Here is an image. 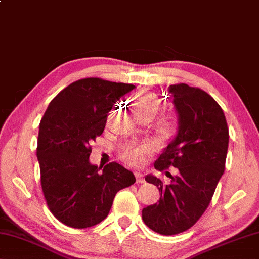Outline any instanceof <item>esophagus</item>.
I'll return each mask as SVG.
<instances>
[{
  "mask_svg": "<svg viewBox=\"0 0 259 259\" xmlns=\"http://www.w3.org/2000/svg\"><path fill=\"white\" fill-rule=\"evenodd\" d=\"M136 179L138 183H145V180L143 179V175L141 173H136Z\"/></svg>",
  "mask_w": 259,
  "mask_h": 259,
  "instance_id": "esophagus-1",
  "label": "esophagus"
}]
</instances>
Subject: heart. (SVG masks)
<instances>
[{
    "mask_svg": "<svg viewBox=\"0 0 259 259\" xmlns=\"http://www.w3.org/2000/svg\"><path fill=\"white\" fill-rule=\"evenodd\" d=\"M161 101L155 93L145 92L138 94L133 99V108L138 118H151L159 112ZM178 126V122L173 115H161L155 122V131L160 137L169 138L173 136ZM150 152L146 145H130L121 152V158L130 166H141L145 161V155Z\"/></svg>",
    "mask_w": 259,
    "mask_h": 259,
    "instance_id": "1",
    "label": "heart"
}]
</instances>
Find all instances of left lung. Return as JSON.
<instances>
[{
	"mask_svg": "<svg viewBox=\"0 0 259 259\" xmlns=\"http://www.w3.org/2000/svg\"><path fill=\"white\" fill-rule=\"evenodd\" d=\"M168 93L179 114V131L154 167L163 171L173 166L179 173H169L168 184L146 176L158 187L160 199L143 208L142 218L155 233L175 235L192 227L210 205L225 171L229 133L223 108L202 89L180 83Z\"/></svg>",
	"mask_w": 259,
	"mask_h": 259,
	"instance_id": "left-lung-1",
	"label": "left lung"
}]
</instances>
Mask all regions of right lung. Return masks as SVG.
<instances>
[{
    "mask_svg": "<svg viewBox=\"0 0 259 259\" xmlns=\"http://www.w3.org/2000/svg\"><path fill=\"white\" fill-rule=\"evenodd\" d=\"M135 85L83 78L51 101L39 125L36 157L49 211L72 228H88L108 215L115 195L136 182L117 162L90 163L91 143L104 133L115 102Z\"/></svg>",
    "mask_w": 259,
    "mask_h": 259,
    "instance_id": "add662e5",
    "label": "right lung"
}]
</instances>
